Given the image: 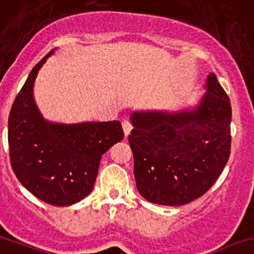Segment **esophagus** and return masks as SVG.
I'll return each instance as SVG.
<instances>
[{"label":"esophagus","mask_w":254,"mask_h":254,"mask_svg":"<svg viewBox=\"0 0 254 254\" xmlns=\"http://www.w3.org/2000/svg\"><path fill=\"white\" fill-rule=\"evenodd\" d=\"M122 127H123V132H125L126 136H128V134L131 133V131H132L131 121L127 120V118H126V120H123L122 121Z\"/></svg>","instance_id":"esophagus-1"}]
</instances>
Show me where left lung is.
<instances>
[{"label": "left lung", "instance_id": "obj_1", "mask_svg": "<svg viewBox=\"0 0 254 254\" xmlns=\"http://www.w3.org/2000/svg\"><path fill=\"white\" fill-rule=\"evenodd\" d=\"M194 110L133 112L128 136L138 192L148 202L182 206L203 195L231 153L232 108L216 74Z\"/></svg>", "mask_w": 254, "mask_h": 254}]
</instances>
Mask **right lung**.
<instances>
[{
	"mask_svg": "<svg viewBox=\"0 0 254 254\" xmlns=\"http://www.w3.org/2000/svg\"><path fill=\"white\" fill-rule=\"evenodd\" d=\"M43 57L28 74L8 117L12 170L23 187L52 206H71L91 193L98 167L111 147L122 141L120 121L60 125L46 121L33 100Z\"/></svg>",
	"mask_w": 254,
	"mask_h": 254,
	"instance_id": "add662e5",
	"label": "right lung"
}]
</instances>
